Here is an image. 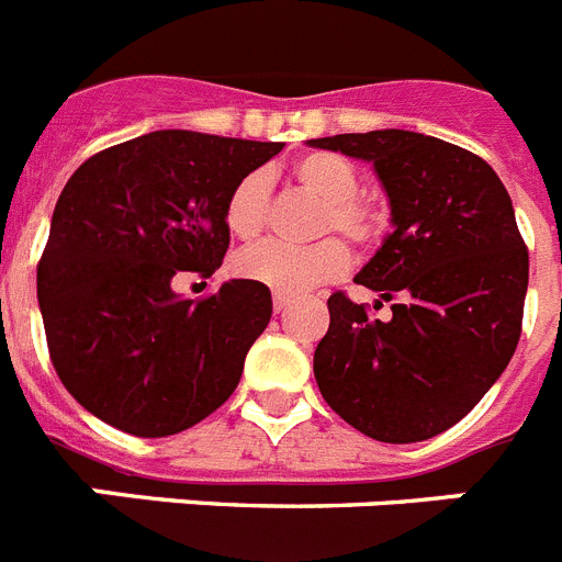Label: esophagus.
Segmentation results:
<instances>
[{
	"instance_id": "34e87169",
	"label": "esophagus",
	"mask_w": 562,
	"mask_h": 562,
	"mask_svg": "<svg viewBox=\"0 0 562 562\" xmlns=\"http://www.w3.org/2000/svg\"><path fill=\"white\" fill-rule=\"evenodd\" d=\"M286 306H290V301H286L284 295H276V297H272V310H276L278 315H281V312H286Z\"/></svg>"
}]
</instances>
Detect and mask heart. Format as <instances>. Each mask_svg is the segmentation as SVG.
I'll return each mask as SVG.
<instances>
[{"label": "heart", "instance_id": "1", "mask_svg": "<svg viewBox=\"0 0 562 562\" xmlns=\"http://www.w3.org/2000/svg\"><path fill=\"white\" fill-rule=\"evenodd\" d=\"M292 177L306 193L321 200L315 233L337 231L357 247L380 245L389 233V211L374 200L360 196V171L355 162L335 151H310L292 162ZM270 177L250 171L233 186L225 205L227 231L250 241L267 225ZM349 270V250L340 238L326 236L310 247H290L265 241L236 258V272L252 284L270 286L276 295L295 297L321 284L337 281Z\"/></svg>", "mask_w": 562, "mask_h": 562}]
</instances>
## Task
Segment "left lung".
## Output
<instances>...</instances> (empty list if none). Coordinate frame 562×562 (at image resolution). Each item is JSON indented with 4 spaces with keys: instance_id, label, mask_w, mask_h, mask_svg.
<instances>
[{
    "instance_id": "obj_1",
    "label": "left lung",
    "mask_w": 562,
    "mask_h": 562,
    "mask_svg": "<svg viewBox=\"0 0 562 562\" xmlns=\"http://www.w3.org/2000/svg\"><path fill=\"white\" fill-rule=\"evenodd\" d=\"M310 143L371 162L394 225L355 278L391 301V317L335 292L315 349L317 389L371 439L425 441L479 405L520 340L529 252L513 200L479 154L428 134Z\"/></svg>"
}]
</instances>
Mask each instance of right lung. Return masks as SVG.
<instances>
[{"label": "right lung", "instance_id": "1", "mask_svg": "<svg viewBox=\"0 0 562 562\" xmlns=\"http://www.w3.org/2000/svg\"><path fill=\"white\" fill-rule=\"evenodd\" d=\"M281 148L162 128L98 151L69 177L36 286L53 369L89 414L157 439L236 391L270 324V290L236 278L188 301L171 281L220 270L233 186Z\"/></svg>", "mask_w": 562, "mask_h": 562}]
</instances>
